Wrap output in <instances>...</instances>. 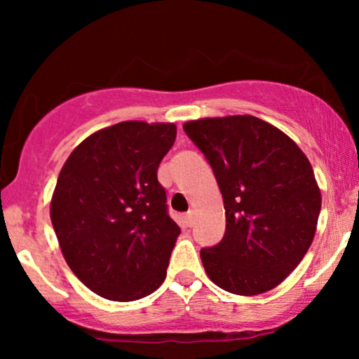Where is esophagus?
<instances>
[{"label": "esophagus", "mask_w": 359, "mask_h": 359, "mask_svg": "<svg viewBox=\"0 0 359 359\" xmlns=\"http://www.w3.org/2000/svg\"><path fill=\"white\" fill-rule=\"evenodd\" d=\"M192 224H194V212L189 211L187 214H185V226H189V228H191Z\"/></svg>", "instance_id": "34e87169"}]
</instances>
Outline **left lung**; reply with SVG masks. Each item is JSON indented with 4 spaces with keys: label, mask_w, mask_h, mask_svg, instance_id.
<instances>
[{
    "label": "left lung",
    "mask_w": 359,
    "mask_h": 359,
    "mask_svg": "<svg viewBox=\"0 0 359 359\" xmlns=\"http://www.w3.org/2000/svg\"><path fill=\"white\" fill-rule=\"evenodd\" d=\"M184 131L224 201V236L201 250L205 273L236 295L271 290L314 240L320 191L311 162L283 131L250 114L189 121Z\"/></svg>",
    "instance_id": "left-lung-1"
}]
</instances>
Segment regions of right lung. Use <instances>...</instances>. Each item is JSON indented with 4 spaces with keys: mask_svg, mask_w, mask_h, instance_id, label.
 Masks as SVG:
<instances>
[{
    "mask_svg": "<svg viewBox=\"0 0 359 359\" xmlns=\"http://www.w3.org/2000/svg\"><path fill=\"white\" fill-rule=\"evenodd\" d=\"M174 123L123 121L96 131L62 167L50 219L62 255L94 294L116 302L163 283L180 228L156 179Z\"/></svg>",
    "mask_w": 359,
    "mask_h": 359,
    "instance_id": "1",
    "label": "right lung"
}]
</instances>
